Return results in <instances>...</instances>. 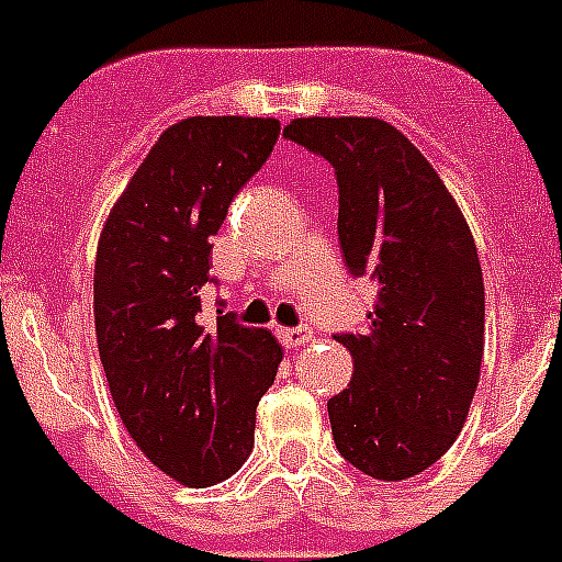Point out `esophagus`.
<instances>
[{
	"instance_id": "1",
	"label": "esophagus",
	"mask_w": 562,
	"mask_h": 562,
	"mask_svg": "<svg viewBox=\"0 0 562 562\" xmlns=\"http://www.w3.org/2000/svg\"><path fill=\"white\" fill-rule=\"evenodd\" d=\"M278 338H281V344H284L286 349H295V347H306V344L313 340V333H310L306 327L278 329Z\"/></svg>"
}]
</instances>
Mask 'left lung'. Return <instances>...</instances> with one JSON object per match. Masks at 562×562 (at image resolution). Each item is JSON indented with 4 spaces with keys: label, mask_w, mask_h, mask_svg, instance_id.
<instances>
[{
    "label": "left lung",
    "mask_w": 562,
    "mask_h": 562,
    "mask_svg": "<svg viewBox=\"0 0 562 562\" xmlns=\"http://www.w3.org/2000/svg\"><path fill=\"white\" fill-rule=\"evenodd\" d=\"M290 142L338 179V241L378 286L349 390L329 397L338 452L375 481L429 469L467 424L483 358V272L472 229L424 153L372 116L292 119Z\"/></svg>",
    "instance_id": "obj_1"
}]
</instances>
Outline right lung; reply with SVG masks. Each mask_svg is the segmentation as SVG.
I'll return each instance as SVG.
<instances>
[{
    "label": "right lung",
    "instance_id": "1",
    "mask_svg": "<svg viewBox=\"0 0 562 562\" xmlns=\"http://www.w3.org/2000/svg\"><path fill=\"white\" fill-rule=\"evenodd\" d=\"M278 119L190 116L167 127L110 210L93 276L99 358L122 424L181 486L227 481L252 452L256 406L284 349L218 310L201 324L213 238L270 158Z\"/></svg>",
    "mask_w": 562,
    "mask_h": 562
}]
</instances>
